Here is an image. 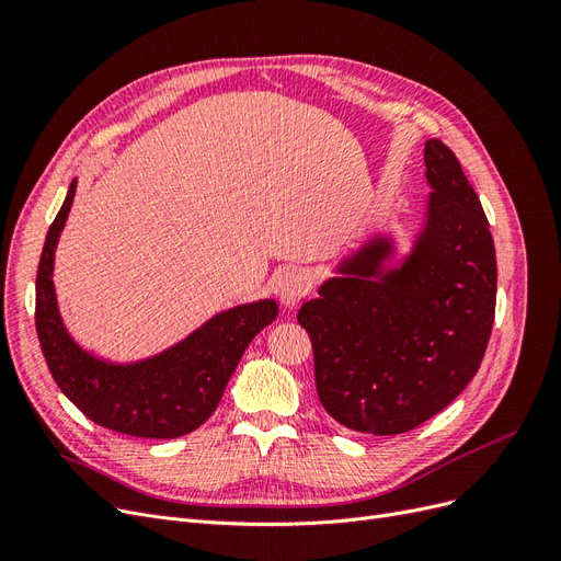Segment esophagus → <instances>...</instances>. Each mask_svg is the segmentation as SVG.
<instances>
[{
	"mask_svg": "<svg viewBox=\"0 0 561 561\" xmlns=\"http://www.w3.org/2000/svg\"><path fill=\"white\" fill-rule=\"evenodd\" d=\"M313 290V278L301 268H293L278 283V297L285 307H297V304Z\"/></svg>",
	"mask_w": 561,
	"mask_h": 561,
	"instance_id": "esophagus-1",
	"label": "esophagus"
}]
</instances>
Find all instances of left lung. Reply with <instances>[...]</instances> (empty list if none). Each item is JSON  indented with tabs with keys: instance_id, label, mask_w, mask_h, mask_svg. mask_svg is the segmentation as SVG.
Wrapping results in <instances>:
<instances>
[{
	"instance_id": "obj_1",
	"label": "left lung",
	"mask_w": 561,
	"mask_h": 561,
	"mask_svg": "<svg viewBox=\"0 0 561 561\" xmlns=\"http://www.w3.org/2000/svg\"><path fill=\"white\" fill-rule=\"evenodd\" d=\"M426 168L428 222L412 257L379 274L386 243H371L297 313L320 404L367 435L443 412L478 375L494 328L496 250L482 203L445 142H426Z\"/></svg>"
}]
</instances>
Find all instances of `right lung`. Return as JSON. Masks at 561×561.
<instances>
[{"mask_svg":"<svg viewBox=\"0 0 561 561\" xmlns=\"http://www.w3.org/2000/svg\"><path fill=\"white\" fill-rule=\"evenodd\" d=\"M77 182L50 222L37 268L35 325L50 377L83 416L114 433L171 439L196 431L215 410L252 336L278 316L276 301L236 307L157 358L110 365L81 351L65 332L56 307L54 252L72 208Z\"/></svg>","mask_w":561,"mask_h":561,"instance_id":"add662e5","label":"right lung"}]
</instances>
